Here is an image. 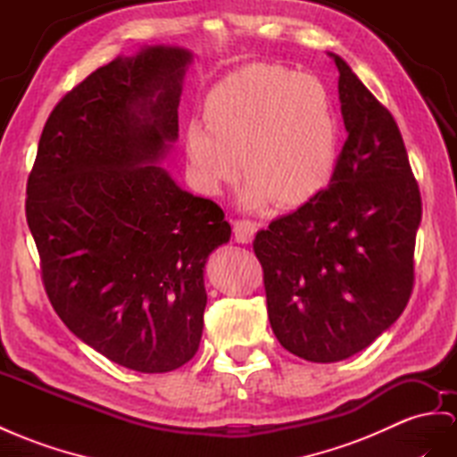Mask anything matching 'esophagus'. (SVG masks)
<instances>
[{
    "mask_svg": "<svg viewBox=\"0 0 457 457\" xmlns=\"http://www.w3.org/2000/svg\"><path fill=\"white\" fill-rule=\"evenodd\" d=\"M256 229L259 226L254 224L251 220H236L233 221V236H236L237 243H251Z\"/></svg>",
    "mask_w": 457,
    "mask_h": 457,
    "instance_id": "obj_1",
    "label": "esophagus"
}]
</instances>
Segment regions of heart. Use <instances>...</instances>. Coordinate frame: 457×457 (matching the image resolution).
<instances>
[{"mask_svg":"<svg viewBox=\"0 0 457 457\" xmlns=\"http://www.w3.org/2000/svg\"><path fill=\"white\" fill-rule=\"evenodd\" d=\"M204 124L185 133L187 170L204 195L237 179V159L251 208L301 206L330 179L337 127L317 77L274 63L241 67L208 92Z\"/></svg>","mask_w":457,"mask_h":457,"instance_id":"1","label":"heart"}]
</instances>
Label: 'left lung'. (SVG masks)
I'll use <instances>...</instances> for the list:
<instances>
[{"label":"left lung","instance_id":"8db88e82","mask_svg":"<svg viewBox=\"0 0 457 457\" xmlns=\"http://www.w3.org/2000/svg\"><path fill=\"white\" fill-rule=\"evenodd\" d=\"M330 55L347 131L330 185L253 241L278 342L312 362L355 355L400 319L423 214L392 113Z\"/></svg>","mask_w":457,"mask_h":457}]
</instances>
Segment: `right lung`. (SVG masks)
Masks as SVG:
<instances>
[{
  "label": "right lung",
  "mask_w": 457,
  "mask_h": 457,
  "mask_svg": "<svg viewBox=\"0 0 457 457\" xmlns=\"http://www.w3.org/2000/svg\"><path fill=\"white\" fill-rule=\"evenodd\" d=\"M189 62L187 50L148 46L90 73L50 113L27 183V221L57 317L138 372L193 359L204 264L231 236L224 210L152 163L178 138Z\"/></svg>",
  "instance_id": "1"
}]
</instances>
